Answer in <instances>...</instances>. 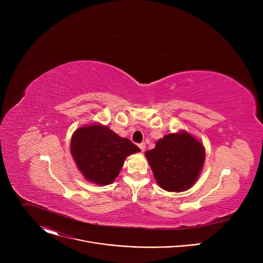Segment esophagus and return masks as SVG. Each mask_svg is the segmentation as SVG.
Instances as JSON below:
<instances>
[{
  "label": "esophagus",
  "mask_w": 263,
  "mask_h": 263,
  "mask_svg": "<svg viewBox=\"0 0 263 263\" xmlns=\"http://www.w3.org/2000/svg\"><path fill=\"white\" fill-rule=\"evenodd\" d=\"M138 146H139V148L141 149V152H144V149H145V143H144V142L139 143V144H138Z\"/></svg>",
  "instance_id": "1"
}]
</instances>
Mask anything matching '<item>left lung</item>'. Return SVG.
Listing matches in <instances>:
<instances>
[{"label":"left lung","instance_id":"8db88e82","mask_svg":"<svg viewBox=\"0 0 263 263\" xmlns=\"http://www.w3.org/2000/svg\"><path fill=\"white\" fill-rule=\"evenodd\" d=\"M156 182L167 192H185L196 183L204 161L203 144L189 132L165 135L145 152Z\"/></svg>","mask_w":263,"mask_h":263}]
</instances>
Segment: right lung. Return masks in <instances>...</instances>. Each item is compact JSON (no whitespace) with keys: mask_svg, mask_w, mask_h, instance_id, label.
<instances>
[{"mask_svg":"<svg viewBox=\"0 0 263 263\" xmlns=\"http://www.w3.org/2000/svg\"><path fill=\"white\" fill-rule=\"evenodd\" d=\"M140 152L128 138L120 137L107 126L91 124L74 131L70 153L84 178L108 185L119 176L127 156Z\"/></svg>","mask_w":263,"mask_h":263,"instance_id":"right-lung-1","label":"right lung"}]
</instances>
